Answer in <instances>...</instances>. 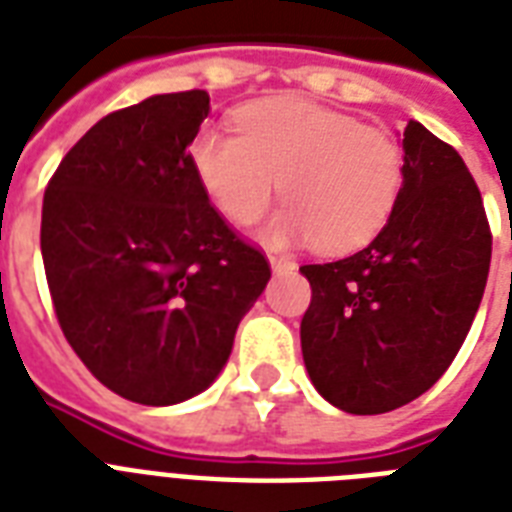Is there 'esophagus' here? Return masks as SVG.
I'll list each match as a JSON object with an SVG mask.
<instances>
[{"label": "esophagus", "instance_id": "34e87169", "mask_svg": "<svg viewBox=\"0 0 512 512\" xmlns=\"http://www.w3.org/2000/svg\"><path fill=\"white\" fill-rule=\"evenodd\" d=\"M268 263H271L273 273L292 271V268H295V263H292V257H284V255H268Z\"/></svg>", "mask_w": 512, "mask_h": 512}]
</instances>
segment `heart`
<instances>
[{"instance_id": "1", "label": "heart", "mask_w": 512, "mask_h": 512, "mask_svg": "<svg viewBox=\"0 0 512 512\" xmlns=\"http://www.w3.org/2000/svg\"><path fill=\"white\" fill-rule=\"evenodd\" d=\"M241 135L204 127L188 143L193 175L233 223H255L276 196L289 207L265 225L271 244L313 241L327 255L364 247L404 188V151L382 127L316 100L281 95L236 114Z\"/></svg>"}]
</instances>
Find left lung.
Wrapping results in <instances>:
<instances>
[{
  "mask_svg": "<svg viewBox=\"0 0 512 512\" xmlns=\"http://www.w3.org/2000/svg\"><path fill=\"white\" fill-rule=\"evenodd\" d=\"M404 188L369 247L303 265L311 305L300 324L305 369L348 414L409 404L468 337L484 297L492 233L462 156L420 122L404 130Z\"/></svg>",
  "mask_w": 512,
  "mask_h": 512,
  "instance_id": "1",
  "label": "left lung"
}]
</instances>
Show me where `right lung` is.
<instances>
[{
    "label": "right lung",
    "instance_id": "add662e5",
    "mask_svg": "<svg viewBox=\"0 0 512 512\" xmlns=\"http://www.w3.org/2000/svg\"><path fill=\"white\" fill-rule=\"evenodd\" d=\"M207 114V92L188 90L103 116L44 191L42 260L60 329L135 404L207 390L271 279L193 175L188 143Z\"/></svg>",
    "mask_w": 512,
    "mask_h": 512
}]
</instances>
